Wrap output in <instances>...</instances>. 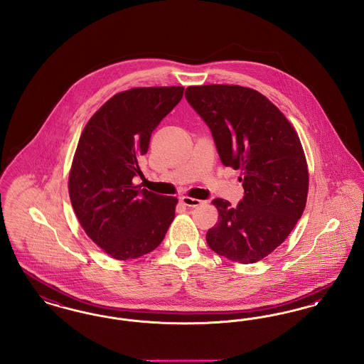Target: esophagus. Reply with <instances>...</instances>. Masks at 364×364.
Listing matches in <instances>:
<instances>
[{
    "mask_svg": "<svg viewBox=\"0 0 364 364\" xmlns=\"http://www.w3.org/2000/svg\"><path fill=\"white\" fill-rule=\"evenodd\" d=\"M180 202H181L184 206H187V208H196V206H199V205L202 203V200L195 199V198H190V196H183V198H180Z\"/></svg>",
    "mask_w": 364,
    "mask_h": 364,
    "instance_id": "34e87169",
    "label": "esophagus"
}]
</instances>
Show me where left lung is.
<instances>
[{
	"label": "left lung",
	"mask_w": 364,
	"mask_h": 364,
	"mask_svg": "<svg viewBox=\"0 0 364 364\" xmlns=\"http://www.w3.org/2000/svg\"><path fill=\"white\" fill-rule=\"evenodd\" d=\"M186 98L208 124L223 164L240 169L244 196L233 208L211 203L218 223L208 247L239 263H255L289 236L309 193V166L294 125L259 91L237 85L190 86Z\"/></svg>",
	"instance_id": "obj_1"
}]
</instances>
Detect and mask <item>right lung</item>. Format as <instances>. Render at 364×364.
<instances>
[{"label": "right lung", "instance_id": "1", "mask_svg": "<svg viewBox=\"0 0 364 364\" xmlns=\"http://www.w3.org/2000/svg\"><path fill=\"white\" fill-rule=\"evenodd\" d=\"M184 87L117 92L88 120L70 165V203L87 236L107 255L136 259L154 251L172 224L177 198L140 188L132 178L153 131L183 98Z\"/></svg>", "mask_w": 364, "mask_h": 364}]
</instances>
